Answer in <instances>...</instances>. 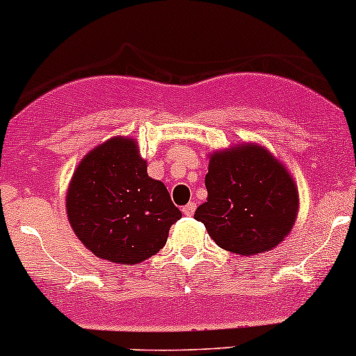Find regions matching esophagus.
<instances>
[{
    "mask_svg": "<svg viewBox=\"0 0 356 356\" xmlns=\"http://www.w3.org/2000/svg\"><path fill=\"white\" fill-rule=\"evenodd\" d=\"M195 209H197V204H195V202H189V204L186 205V207H182V212H184V216H187V217L194 216Z\"/></svg>",
    "mask_w": 356,
    "mask_h": 356,
    "instance_id": "34e87169",
    "label": "esophagus"
}]
</instances>
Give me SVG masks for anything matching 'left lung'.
I'll list each match as a JSON object with an SVG mask.
<instances>
[{
    "label": "left lung",
    "mask_w": 356,
    "mask_h": 356,
    "mask_svg": "<svg viewBox=\"0 0 356 356\" xmlns=\"http://www.w3.org/2000/svg\"><path fill=\"white\" fill-rule=\"evenodd\" d=\"M205 187L207 202L194 217L224 250L264 254L284 241L297 220V184L264 145L245 143L211 154Z\"/></svg>",
    "instance_id": "obj_1"
}]
</instances>
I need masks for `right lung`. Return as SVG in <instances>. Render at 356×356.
Instances as JSON below:
<instances>
[{"label":"right lung","instance_id":"obj_1","mask_svg":"<svg viewBox=\"0 0 356 356\" xmlns=\"http://www.w3.org/2000/svg\"><path fill=\"white\" fill-rule=\"evenodd\" d=\"M76 237L99 259L134 265L165 245L182 217L129 137H113L84 156L66 194Z\"/></svg>","mask_w":356,"mask_h":356}]
</instances>
